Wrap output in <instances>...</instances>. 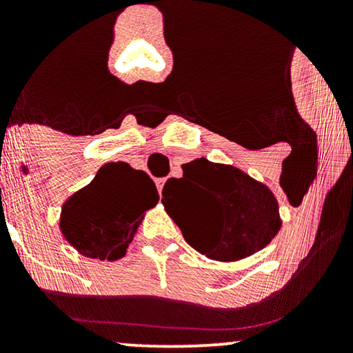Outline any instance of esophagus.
Returning <instances> with one entry per match:
<instances>
[{
  "label": "esophagus",
  "instance_id": "esophagus-1",
  "mask_svg": "<svg viewBox=\"0 0 353 353\" xmlns=\"http://www.w3.org/2000/svg\"><path fill=\"white\" fill-rule=\"evenodd\" d=\"M164 177H159V179H156V185H157V190H159V194L163 192V185H164Z\"/></svg>",
  "mask_w": 353,
  "mask_h": 353
}]
</instances>
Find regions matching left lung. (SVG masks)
<instances>
[{"mask_svg":"<svg viewBox=\"0 0 353 353\" xmlns=\"http://www.w3.org/2000/svg\"><path fill=\"white\" fill-rule=\"evenodd\" d=\"M163 204L185 242L214 261H239L264 249L281 229L270 189L241 169L205 157L164 184Z\"/></svg>","mask_w":353,"mask_h":353,"instance_id":"8db88e82","label":"left lung"}]
</instances>
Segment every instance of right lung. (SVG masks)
I'll return each mask as SVG.
<instances>
[{"mask_svg": "<svg viewBox=\"0 0 353 353\" xmlns=\"http://www.w3.org/2000/svg\"><path fill=\"white\" fill-rule=\"evenodd\" d=\"M157 201L156 185L144 171L125 163H109L91 184L66 201L59 225L79 254L116 261L125 254L145 210Z\"/></svg>", "mask_w": 353, "mask_h": 353, "instance_id": "add662e5", "label": "right lung"}]
</instances>
